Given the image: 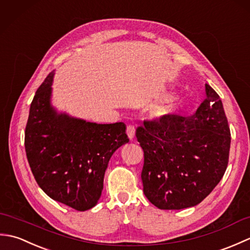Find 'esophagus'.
<instances>
[{"mask_svg":"<svg viewBox=\"0 0 250 250\" xmlns=\"http://www.w3.org/2000/svg\"><path fill=\"white\" fill-rule=\"evenodd\" d=\"M126 134H128V137L130 140H133L134 139V135H135V128L133 125H126Z\"/></svg>","mask_w":250,"mask_h":250,"instance_id":"34e87169","label":"esophagus"}]
</instances>
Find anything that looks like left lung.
Wrapping results in <instances>:
<instances>
[{"instance_id": "8db88e82", "label": "left lung", "mask_w": 250, "mask_h": 250, "mask_svg": "<svg viewBox=\"0 0 250 250\" xmlns=\"http://www.w3.org/2000/svg\"><path fill=\"white\" fill-rule=\"evenodd\" d=\"M205 90L206 98L190 117L163 115L136 129L144 151L143 190L160 209L198 205L227 169L230 128L219 95L207 83Z\"/></svg>"}]
</instances>
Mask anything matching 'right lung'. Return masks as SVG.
<instances>
[{"instance_id":"add662e5","label":"right lung","mask_w":250,"mask_h":250,"mask_svg":"<svg viewBox=\"0 0 250 250\" xmlns=\"http://www.w3.org/2000/svg\"><path fill=\"white\" fill-rule=\"evenodd\" d=\"M54 74L45 78L31 103L26 158L47 195L83 211L98 203L109 159L129 139L124 122L98 125L57 114L50 105Z\"/></svg>"}]
</instances>
